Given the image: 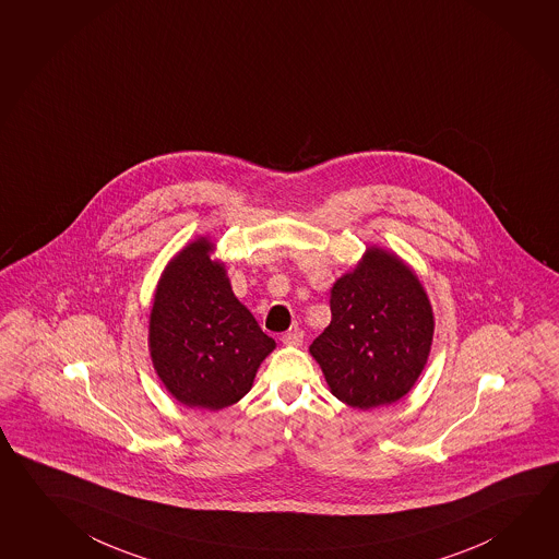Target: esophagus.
<instances>
[{
    "label": "esophagus",
    "mask_w": 559,
    "mask_h": 559,
    "mask_svg": "<svg viewBox=\"0 0 559 559\" xmlns=\"http://www.w3.org/2000/svg\"><path fill=\"white\" fill-rule=\"evenodd\" d=\"M282 341H284V345L287 346H301L304 345V331H301V329H292V331H287V333L282 336Z\"/></svg>",
    "instance_id": "34e87169"
}]
</instances>
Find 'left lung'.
Listing matches in <instances>:
<instances>
[{
	"mask_svg": "<svg viewBox=\"0 0 559 559\" xmlns=\"http://www.w3.org/2000/svg\"><path fill=\"white\" fill-rule=\"evenodd\" d=\"M433 326L426 289L412 267L370 246L355 270L333 285L331 323L309 353L346 406H388L416 384Z\"/></svg>",
	"mask_w": 559,
	"mask_h": 559,
	"instance_id": "left-lung-1",
	"label": "left lung"
}]
</instances>
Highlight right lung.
Instances as JSON below:
<instances>
[{
    "label": "right lung",
    "mask_w": 559,
    "mask_h": 559,
    "mask_svg": "<svg viewBox=\"0 0 559 559\" xmlns=\"http://www.w3.org/2000/svg\"><path fill=\"white\" fill-rule=\"evenodd\" d=\"M213 250L209 238H197L165 267L150 316V353L177 402L216 412L250 392L275 341L236 299Z\"/></svg>",
    "instance_id": "obj_1"
}]
</instances>
